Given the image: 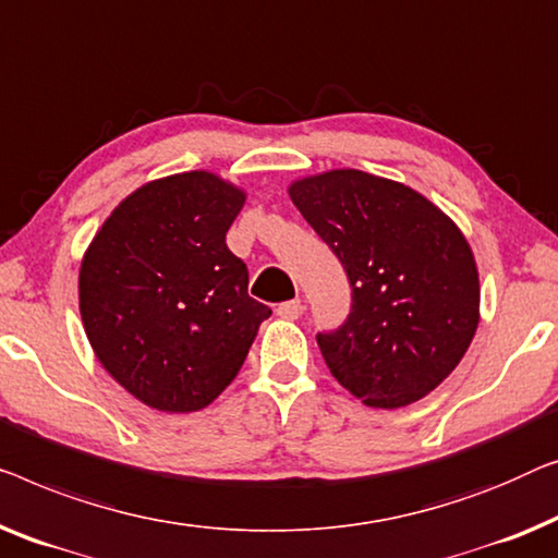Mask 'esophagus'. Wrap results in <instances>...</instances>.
Segmentation results:
<instances>
[{
	"label": "esophagus",
	"instance_id": "34e87169",
	"mask_svg": "<svg viewBox=\"0 0 558 558\" xmlns=\"http://www.w3.org/2000/svg\"><path fill=\"white\" fill-rule=\"evenodd\" d=\"M302 312H304L302 299H292V302H281L277 306V314H279V317H284V319H299V317H302Z\"/></svg>",
	"mask_w": 558,
	"mask_h": 558
}]
</instances>
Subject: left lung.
<instances>
[{
  "mask_svg": "<svg viewBox=\"0 0 558 558\" xmlns=\"http://www.w3.org/2000/svg\"><path fill=\"white\" fill-rule=\"evenodd\" d=\"M289 198L352 287L344 325L317 335L329 373L369 408L425 398L478 329V266L463 231L410 185L354 168L299 179Z\"/></svg>",
  "mask_w": 558,
  "mask_h": 558,
  "instance_id": "left-lung-1",
  "label": "left lung"
}]
</instances>
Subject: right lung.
<instances>
[{
  "instance_id": "1",
  "label": "right lung",
  "mask_w": 558,
  "mask_h": 558,
  "mask_svg": "<svg viewBox=\"0 0 558 558\" xmlns=\"http://www.w3.org/2000/svg\"><path fill=\"white\" fill-rule=\"evenodd\" d=\"M246 193L211 171L120 201L80 264V317L100 365L160 413H196L239 375L271 310L248 296L226 231Z\"/></svg>"
}]
</instances>
